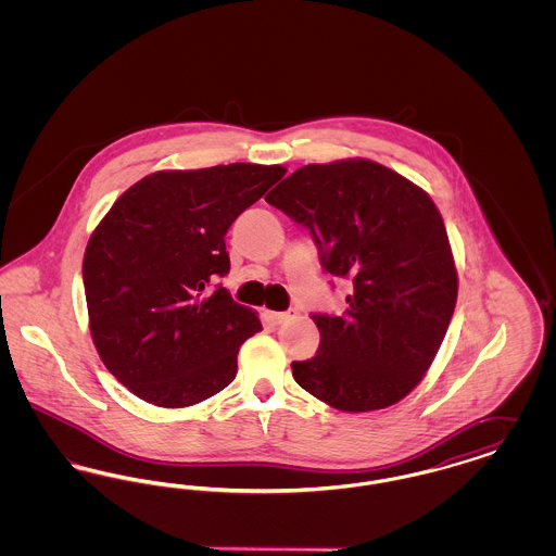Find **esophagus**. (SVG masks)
I'll return each mask as SVG.
<instances>
[{
    "mask_svg": "<svg viewBox=\"0 0 556 556\" xmlns=\"http://www.w3.org/2000/svg\"><path fill=\"white\" fill-rule=\"evenodd\" d=\"M266 317L270 318L275 325H279V323H283L286 318H290L291 313H277V311H266Z\"/></svg>",
    "mask_w": 556,
    "mask_h": 556,
    "instance_id": "esophagus-1",
    "label": "esophagus"
}]
</instances>
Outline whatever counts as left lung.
Returning a JSON list of instances; mask_svg holds the SVG:
<instances>
[{
    "label": "left lung",
    "mask_w": 556,
    "mask_h": 556,
    "mask_svg": "<svg viewBox=\"0 0 556 556\" xmlns=\"http://www.w3.org/2000/svg\"><path fill=\"white\" fill-rule=\"evenodd\" d=\"M311 229L325 270L352 281L342 317L315 315L317 354L291 363L344 413L388 408L431 367L458 295L444 218L429 193L367 159L306 164L265 198Z\"/></svg>",
    "instance_id": "obj_1"
}]
</instances>
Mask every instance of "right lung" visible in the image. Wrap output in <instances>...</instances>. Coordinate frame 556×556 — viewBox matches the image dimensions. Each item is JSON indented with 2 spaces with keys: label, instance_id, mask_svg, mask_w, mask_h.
I'll return each mask as SVG.
<instances>
[{
  "label": "right lung",
  "instance_id": "1",
  "mask_svg": "<svg viewBox=\"0 0 556 556\" xmlns=\"http://www.w3.org/2000/svg\"><path fill=\"white\" fill-rule=\"evenodd\" d=\"M281 164L156 170L129 187L93 229L83 283L93 345L137 397L184 408L225 390L261 318L225 288V236L283 175Z\"/></svg>",
  "mask_w": 556,
  "mask_h": 556
}]
</instances>
